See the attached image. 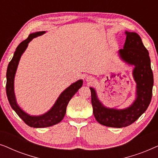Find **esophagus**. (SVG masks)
Here are the masks:
<instances>
[{
  "label": "esophagus",
  "instance_id": "34e87169",
  "mask_svg": "<svg viewBox=\"0 0 158 158\" xmlns=\"http://www.w3.org/2000/svg\"><path fill=\"white\" fill-rule=\"evenodd\" d=\"M95 81L94 77H92V76H88L86 77V81H88V83H93Z\"/></svg>",
  "mask_w": 158,
  "mask_h": 158
}]
</instances>
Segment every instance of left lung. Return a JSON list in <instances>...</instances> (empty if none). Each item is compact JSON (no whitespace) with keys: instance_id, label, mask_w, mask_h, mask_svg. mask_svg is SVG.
I'll return each mask as SVG.
<instances>
[{"instance_id":"obj_1","label":"left lung","mask_w":158,"mask_h":158,"mask_svg":"<svg viewBox=\"0 0 158 158\" xmlns=\"http://www.w3.org/2000/svg\"><path fill=\"white\" fill-rule=\"evenodd\" d=\"M125 34L124 48L118 50V55L127 64L135 66L133 77L137 83L135 101L124 109H110L98 100L96 90L90 88L93 112L96 121L106 127L115 128L131 124L146 111L152 98L154 82L149 52L140 36L135 32L127 31Z\"/></svg>"}]
</instances>
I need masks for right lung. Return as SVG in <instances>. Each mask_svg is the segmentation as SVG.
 I'll return each mask as SVG.
<instances>
[{
  "label": "right lung",
  "instance_id": "obj_1",
  "mask_svg": "<svg viewBox=\"0 0 158 158\" xmlns=\"http://www.w3.org/2000/svg\"><path fill=\"white\" fill-rule=\"evenodd\" d=\"M45 32L38 31L35 33L29 34L27 40L21 42L15 51L14 57L10 60L8 65L7 72H6V94L9 101L10 106L16 111L19 117L27 124L28 126L34 128H43V127H48L57 124L63 119L66 113V108L69 101L72 97L76 94L79 88L83 85V81L79 80L75 83L71 84L68 88H67L56 101V102L50 110H49L47 113L40 116H31L29 114L23 111L19 105L17 104L16 97L14 94V77L18 67L19 60L24 52V51L28 47V44L33 40L34 38L37 37L44 34Z\"/></svg>",
  "mask_w": 158,
  "mask_h": 158
}]
</instances>
